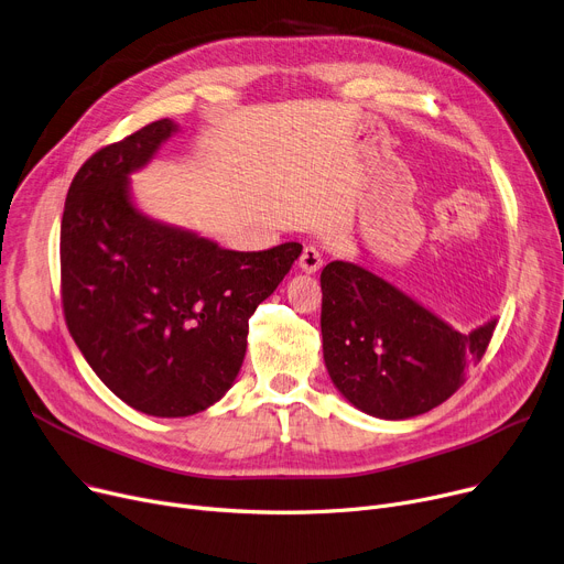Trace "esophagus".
I'll return each instance as SVG.
<instances>
[{"label":"esophagus","instance_id":"obj_1","mask_svg":"<svg viewBox=\"0 0 564 564\" xmlns=\"http://www.w3.org/2000/svg\"><path fill=\"white\" fill-rule=\"evenodd\" d=\"M322 253L317 247H304L302 251V258H299V268H302L306 274H315L319 268H322Z\"/></svg>","mask_w":564,"mask_h":564}]
</instances>
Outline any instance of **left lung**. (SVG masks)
Masks as SVG:
<instances>
[{"instance_id": "8db88e82", "label": "left lung", "mask_w": 564, "mask_h": 564, "mask_svg": "<svg viewBox=\"0 0 564 564\" xmlns=\"http://www.w3.org/2000/svg\"><path fill=\"white\" fill-rule=\"evenodd\" d=\"M319 281L326 369L356 408L381 420L415 417L452 397L497 326L460 333L354 262H328Z\"/></svg>"}]
</instances>
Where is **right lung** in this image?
<instances>
[{
  "label": "right lung",
  "mask_w": 564,
  "mask_h": 564,
  "mask_svg": "<svg viewBox=\"0 0 564 564\" xmlns=\"http://www.w3.org/2000/svg\"><path fill=\"white\" fill-rule=\"evenodd\" d=\"M176 131L156 120L95 152L61 219V302L69 335L131 408L187 417L224 397L242 367L249 317L302 253L299 242L231 251L144 217L127 176Z\"/></svg>",
  "instance_id": "right-lung-1"
}]
</instances>
